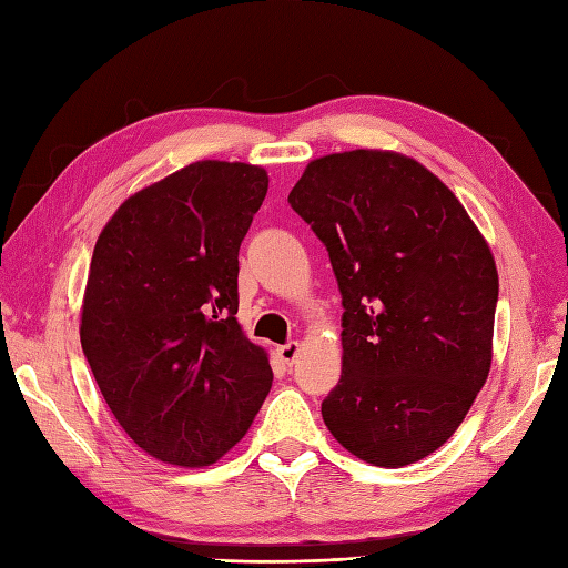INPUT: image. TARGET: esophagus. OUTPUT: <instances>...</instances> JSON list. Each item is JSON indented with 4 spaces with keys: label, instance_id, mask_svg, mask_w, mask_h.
Returning a JSON list of instances; mask_svg holds the SVG:
<instances>
[{
    "label": "esophagus",
    "instance_id": "34e87169",
    "mask_svg": "<svg viewBox=\"0 0 568 568\" xmlns=\"http://www.w3.org/2000/svg\"><path fill=\"white\" fill-rule=\"evenodd\" d=\"M298 352H301V344H298V342H286V344H282V347H280L282 362L292 366V364L296 362V358H298Z\"/></svg>",
    "mask_w": 568,
    "mask_h": 568
}]
</instances>
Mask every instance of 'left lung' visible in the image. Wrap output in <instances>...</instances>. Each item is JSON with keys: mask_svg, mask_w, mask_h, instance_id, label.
<instances>
[{"mask_svg": "<svg viewBox=\"0 0 568 568\" xmlns=\"http://www.w3.org/2000/svg\"><path fill=\"white\" fill-rule=\"evenodd\" d=\"M288 204L327 247L344 306L325 426L371 465L426 458L489 376L499 274L487 241L432 171L393 151L311 161Z\"/></svg>", "mask_w": 568, "mask_h": 568, "instance_id": "obj_1", "label": "left lung"}]
</instances>
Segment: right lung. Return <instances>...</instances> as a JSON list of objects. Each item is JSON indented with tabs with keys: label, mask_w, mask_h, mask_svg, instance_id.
<instances>
[{
	"label": "right lung",
	"mask_w": 568,
	"mask_h": 568,
	"mask_svg": "<svg viewBox=\"0 0 568 568\" xmlns=\"http://www.w3.org/2000/svg\"><path fill=\"white\" fill-rule=\"evenodd\" d=\"M267 183L260 165L190 163L95 241L81 349L124 434L161 463H216L272 388L265 349L236 321L239 251Z\"/></svg>",
	"instance_id": "right-lung-1"
}]
</instances>
